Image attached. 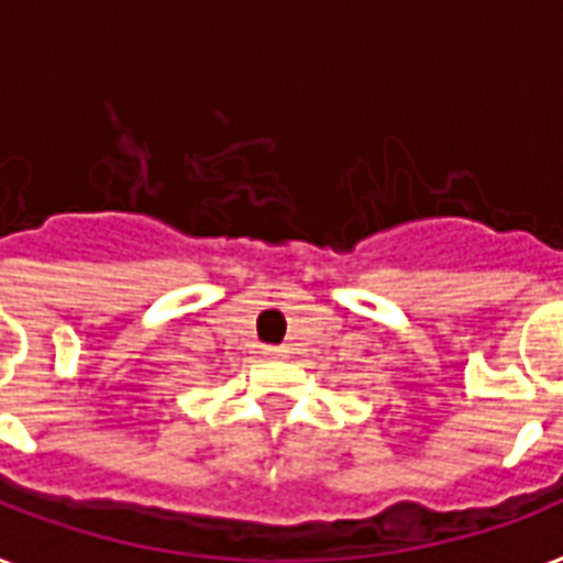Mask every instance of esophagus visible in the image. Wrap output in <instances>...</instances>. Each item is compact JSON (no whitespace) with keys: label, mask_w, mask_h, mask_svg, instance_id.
<instances>
[{"label":"esophagus","mask_w":563,"mask_h":563,"mask_svg":"<svg viewBox=\"0 0 563 563\" xmlns=\"http://www.w3.org/2000/svg\"><path fill=\"white\" fill-rule=\"evenodd\" d=\"M265 356H272V360H280V356H286V347H280V344H268V347H263Z\"/></svg>","instance_id":"34e87169"}]
</instances>
